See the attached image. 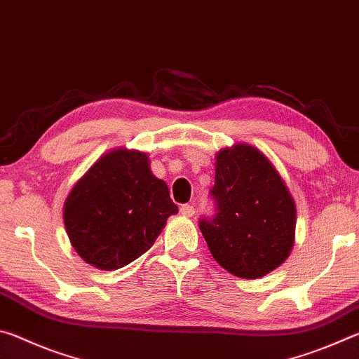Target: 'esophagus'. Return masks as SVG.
Here are the masks:
<instances>
[{"label":"esophagus","mask_w":359,"mask_h":359,"mask_svg":"<svg viewBox=\"0 0 359 359\" xmlns=\"http://www.w3.org/2000/svg\"><path fill=\"white\" fill-rule=\"evenodd\" d=\"M180 214L184 217H193L194 215V208L191 204H184L180 205Z\"/></svg>","instance_id":"obj_1"}]
</instances>
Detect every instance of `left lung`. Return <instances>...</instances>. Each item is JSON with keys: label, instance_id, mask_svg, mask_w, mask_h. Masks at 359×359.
<instances>
[{"label": "left lung", "instance_id": "1", "mask_svg": "<svg viewBox=\"0 0 359 359\" xmlns=\"http://www.w3.org/2000/svg\"><path fill=\"white\" fill-rule=\"evenodd\" d=\"M210 196L215 214L199 220L212 257L231 274L259 278L288 258L296 205L272 163L247 144L217 154Z\"/></svg>", "mask_w": 359, "mask_h": 359}]
</instances>
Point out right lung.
I'll list each match as a JSON object with an SVG mask.
<instances>
[{
	"mask_svg": "<svg viewBox=\"0 0 359 359\" xmlns=\"http://www.w3.org/2000/svg\"><path fill=\"white\" fill-rule=\"evenodd\" d=\"M177 212L168 185L151 174L147 154L115 149L72 188L63 220L79 257L114 271L147 252Z\"/></svg>",
	"mask_w": 359,
	"mask_h": 359,
	"instance_id": "add662e5",
	"label": "right lung"
}]
</instances>
